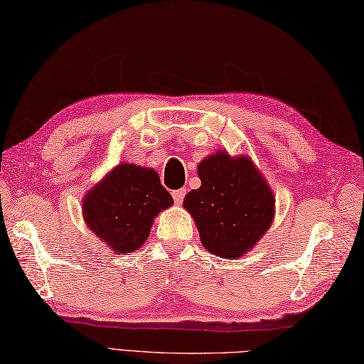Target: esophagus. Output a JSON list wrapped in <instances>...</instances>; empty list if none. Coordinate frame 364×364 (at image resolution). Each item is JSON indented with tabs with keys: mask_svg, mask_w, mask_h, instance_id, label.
<instances>
[{
	"mask_svg": "<svg viewBox=\"0 0 364 364\" xmlns=\"http://www.w3.org/2000/svg\"><path fill=\"white\" fill-rule=\"evenodd\" d=\"M184 196H186V189H176L172 192V197H173V202L175 205H181Z\"/></svg>",
	"mask_w": 364,
	"mask_h": 364,
	"instance_id": "esophagus-1",
	"label": "esophagus"
}]
</instances>
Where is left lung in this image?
Segmentation results:
<instances>
[{"mask_svg": "<svg viewBox=\"0 0 364 364\" xmlns=\"http://www.w3.org/2000/svg\"><path fill=\"white\" fill-rule=\"evenodd\" d=\"M202 186L184 197L208 252L239 258L257 244L274 219L275 198L253 162L211 154L198 164Z\"/></svg>", "mask_w": 364, "mask_h": 364, "instance_id": "1", "label": "left lung"}]
</instances>
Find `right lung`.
<instances>
[{
	"instance_id": "add662e5",
	"label": "right lung",
	"mask_w": 364,
	"mask_h": 364,
	"mask_svg": "<svg viewBox=\"0 0 364 364\" xmlns=\"http://www.w3.org/2000/svg\"><path fill=\"white\" fill-rule=\"evenodd\" d=\"M151 168L120 164L84 197V220L114 252L139 249L150 235L153 219L172 205Z\"/></svg>"
}]
</instances>
